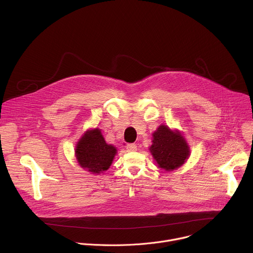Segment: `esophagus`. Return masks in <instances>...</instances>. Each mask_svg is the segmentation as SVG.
<instances>
[{"mask_svg": "<svg viewBox=\"0 0 253 253\" xmlns=\"http://www.w3.org/2000/svg\"><path fill=\"white\" fill-rule=\"evenodd\" d=\"M126 148H127L128 151H136L137 150V146H136V144H134V143L128 144Z\"/></svg>", "mask_w": 253, "mask_h": 253, "instance_id": "1", "label": "esophagus"}]
</instances>
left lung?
<instances>
[{
    "label": "left lung",
    "instance_id": "obj_1",
    "mask_svg": "<svg viewBox=\"0 0 253 253\" xmlns=\"http://www.w3.org/2000/svg\"><path fill=\"white\" fill-rule=\"evenodd\" d=\"M150 151L158 166L167 171L181 166L189 156V147L183 136L161 125L153 133Z\"/></svg>",
    "mask_w": 253,
    "mask_h": 253
}]
</instances>
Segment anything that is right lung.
<instances>
[{
    "label": "right lung",
    "instance_id": "add662e5",
    "mask_svg": "<svg viewBox=\"0 0 253 253\" xmlns=\"http://www.w3.org/2000/svg\"><path fill=\"white\" fill-rule=\"evenodd\" d=\"M116 148L107 144L99 129L87 131L78 142L76 157L81 167L92 172L100 173L110 167Z\"/></svg>",
    "mask_w": 253,
    "mask_h": 253
}]
</instances>
